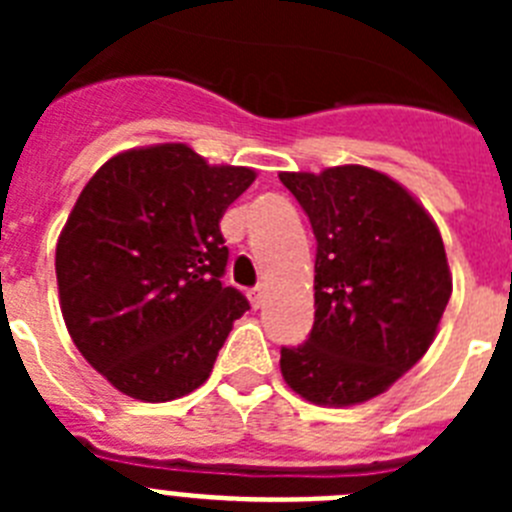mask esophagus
Returning a JSON list of instances; mask_svg holds the SVG:
<instances>
[{"mask_svg": "<svg viewBox=\"0 0 512 512\" xmlns=\"http://www.w3.org/2000/svg\"><path fill=\"white\" fill-rule=\"evenodd\" d=\"M248 300H251V305L256 307V310H259V307L264 305V300H266V289L264 287L251 289V292H248Z\"/></svg>", "mask_w": 512, "mask_h": 512, "instance_id": "esophagus-1", "label": "esophagus"}]
</instances>
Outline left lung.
<instances>
[{"mask_svg": "<svg viewBox=\"0 0 512 512\" xmlns=\"http://www.w3.org/2000/svg\"><path fill=\"white\" fill-rule=\"evenodd\" d=\"M279 179L318 241L315 323L282 346L284 382L315 405L372 400L423 359L449 305L441 233L408 189L366 166Z\"/></svg>", "mask_w": 512, "mask_h": 512, "instance_id": "obj_1", "label": "left lung"}]
</instances>
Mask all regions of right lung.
<instances>
[{
  "label": "right lung",
  "mask_w": 512,
  "mask_h": 512,
  "mask_svg": "<svg viewBox=\"0 0 512 512\" xmlns=\"http://www.w3.org/2000/svg\"><path fill=\"white\" fill-rule=\"evenodd\" d=\"M256 179L184 143L110 158L81 189L56 246L61 312L81 356L143 402L197 390L248 310L225 287L220 217Z\"/></svg>",
  "instance_id": "add662e5"
}]
</instances>
